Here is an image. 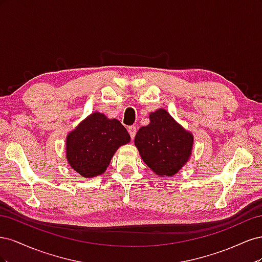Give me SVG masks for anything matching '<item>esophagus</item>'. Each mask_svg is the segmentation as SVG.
Segmentation results:
<instances>
[{"label": "esophagus", "instance_id": "1", "mask_svg": "<svg viewBox=\"0 0 262 262\" xmlns=\"http://www.w3.org/2000/svg\"><path fill=\"white\" fill-rule=\"evenodd\" d=\"M128 132L130 134L131 139H134V137H136V134H137V128L134 125H130L128 128Z\"/></svg>", "mask_w": 262, "mask_h": 262}]
</instances>
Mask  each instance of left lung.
Instances as JSON below:
<instances>
[{
  "label": "left lung",
  "instance_id": "obj_1",
  "mask_svg": "<svg viewBox=\"0 0 262 262\" xmlns=\"http://www.w3.org/2000/svg\"><path fill=\"white\" fill-rule=\"evenodd\" d=\"M149 124L138 131L134 144L143 162L160 176H172L191 154L193 137L164 109L149 115Z\"/></svg>",
  "mask_w": 262,
  "mask_h": 262
}]
</instances>
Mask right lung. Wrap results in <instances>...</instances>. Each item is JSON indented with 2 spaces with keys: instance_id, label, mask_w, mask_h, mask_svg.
Segmentation results:
<instances>
[{
  "instance_id": "obj_1",
  "label": "right lung",
  "mask_w": 262,
  "mask_h": 262,
  "mask_svg": "<svg viewBox=\"0 0 262 262\" xmlns=\"http://www.w3.org/2000/svg\"><path fill=\"white\" fill-rule=\"evenodd\" d=\"M129 141L120 121L94 113L68 136L67 160L83 177H95L106 170L117 148Z\"/></svg>"
}]
</instances>
